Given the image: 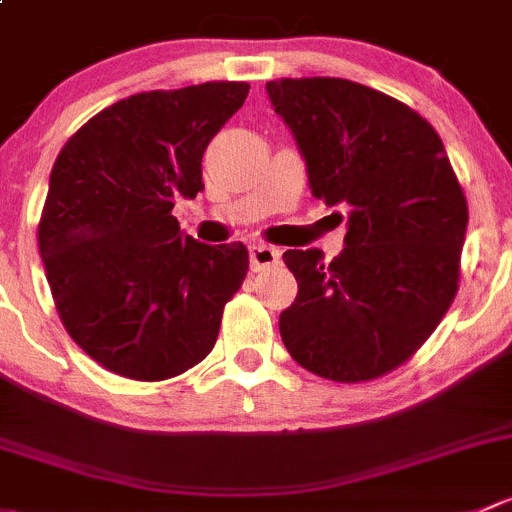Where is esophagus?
Returning <instances> with one entry per match:
<instances>
[{"mask_svg": "<svg viewBox=\"0 0 512 512\" xmlns=\"http://www.w3.org/2000/svg\"><path fill=\"white\" fill-rule=\"evenodd\" d=\"M249 261L254 271H266V268H273L281 263V254H278V249H273V246L254 244L249 249Z\"/></svg>", "mask_w": 512, "mask_h": 512, "instance_id": "1", "label": "esophagus"}]
</instances>
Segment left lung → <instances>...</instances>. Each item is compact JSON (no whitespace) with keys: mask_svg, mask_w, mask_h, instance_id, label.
<instances>
[{"mask_svg":"<svg viewBox=\"0 0 512 512\" xmlns=\"http://www.w3.org/2000/svg\"><path fill=\"white\" fill-rule=\"evenodd\" d=\"M266 91L313 197L350 212L340 258L283 254L298 281L278 320L283 345L323 379H377L429 340L456 298L466 194L439 133L402 100L325 76L278 78Z\"/></svg>","mask_w":512,"mask_h":512,"instance_id":"left-lung-1","label":"left lung"}]
</instances>
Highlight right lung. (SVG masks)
Instances as JSON below:
<instances>
[{
	"instance_id": "1",
	"label": "right lung",
	"mask_w": 512,
	"mask_h": 512,
	"mask_svg": "<svg viewBox=\"0 0 512 512\" xmlns=\"http://www.w3.org/2000/svg\"><path fill=\"white\" fill-rule=\"evenodd\" d=\"M249 88L209 81L138 93L100 110L61 147L39 254L63 328L105 370L162 382L212 352L249 251L241 241L207 246L184 236L172 209L204 189V150Z\"/></svg>"
}]
</instances>
